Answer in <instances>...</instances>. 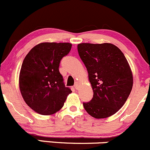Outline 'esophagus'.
Returning <instances> with one entry per match:
<instances>
[{
    "label": "esophagus",
    "instance_id": "obj_1",
    "mask_svg": "<svg viewBox=\"0 0 150 150\" xmlns=\"http://www.w3.org/2000/svg\"><path fill=\"white\" fill-rule=\"evenodd\" d=\"M74 88L76 89H77L79 88V83L78 82H76L74 84Z\"/></svg>",
    "mask_w": 150,
    "mask_h": 150
}]
</instances>
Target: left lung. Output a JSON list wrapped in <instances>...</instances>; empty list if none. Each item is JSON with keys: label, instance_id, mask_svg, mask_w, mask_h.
I'll use <instances>...</instances> for the list:
<instances>
[{"label": "left lung", "instance_id": "1", "mask_svg": "<svg viewBox=\"0 0 150 150\" xmlns=\"http://www.w3.org/2000/svg\"><path fill=\"white\" fill-rule=\"evenodd\" d=\"M79 55L85 65L93 98L83 103L95 118L111 116L126 103L133 86V75L121 50L111 43H81Z\"/></svg>", "mask_w": 150, "mask_h": 150}]
</instances>
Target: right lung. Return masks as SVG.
<instances>
[{"label":"right lung","instance_id":"add662e5","mask_svg":"<svg viewBox=\"0 0 150 150\" xmlns=\"http://www.w3.org/2000/svg\"><path fill=\"white\" fill-rule=\"evenodd\" d=\"M71 46L69 42H42L24 58L19 74L20 92L27 105L38 113H55L71 93L59 72L60 62Z\"/></svg>","mask_w":150,"mask_h":150}]
</instances>
